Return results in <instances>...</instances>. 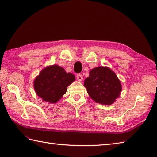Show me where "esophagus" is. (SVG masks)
<instances>
[{"mask_svg":"<svg viewBox=\"0 0 157 157\" xmlns=\"http://www.w3.org/2000/svg\"><path fill=\"white\" fill-rule=\"evenodd\" d=\"M77 79L79 82H82L83 80V76L82 74H78L77 75Z\"/></svg>","mask_w":157,"mask_h":157,"instance_id":"34e87169","label":"esophagus"}]
</instances>
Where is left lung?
I'll list each match as a JSON object with an SVG mask.
<instances>
[{"instance_id": "obj_1", "label": "left lung", "mask_w": 157, "mask_h": 157, "mask_svg": "<svg viewBox=\"0 0 157 157\" xmlns=\"http://www.w3.org/2000/svg\"><path fill=\"white\" fill-rule=\"evenodd\" d=\"M84 87L92 100L102 105H112L121 94L122 87L115 73L107 67H98L90 71Z\"/></svg>"}]
</instances>
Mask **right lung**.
<instances>
[{"instance_id": "1", "label": "right lung", "mask_w": 157, "mask_h": 157, "mask_svg": "<svg viewBox=\"0 0 157 157\" xmlns=\"http://www.w3.org/2000/svg\"><path fill=\"white\" fill-rule=\"evenodd\" d=\"M75 79L74 75L67 73L61 67L51 65L43 69L34 79V90L44 101L56 103Z\"/></svg>"}]
</instances>
